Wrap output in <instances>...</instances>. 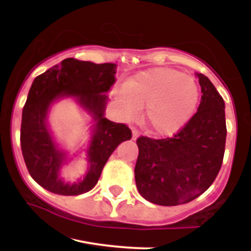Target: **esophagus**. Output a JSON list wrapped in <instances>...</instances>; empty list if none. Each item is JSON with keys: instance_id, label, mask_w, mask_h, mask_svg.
<instances>
[{"instance_id": "obj_1", "label": "esophagus", "mask_w": 251, "mask_h": 251, "mask_svg": "<svg viewBox=\"0 0 251 251\" xmlns=\"http://www.w3.org/2000/svg\"><path fill=\"white\" fill-rule=\"evenodd\" d=\"M139 134H140L139 131H138L137 128H133V131H132V139L135 140L138 137H139Z\"/></svg>"}]
</instances>
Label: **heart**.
<instances>
[{
    "label": "heart",
    "instance_id": "obj_1",
    "mask_svg": "<svg viewBox=\"0 0 251 251\" xmlns=\"http://www.w3.org/2000/svg\"><path fill=\"white\" fill-rule=\"evenodd\" d=\"M116 96L128 117L137 116L146 105L150 128L165 135L177 132L194 114L200 86L191 75L171 68H154L132 77Z\"/></svg>",
    "mask_w": 251,
    "mask_h": 251
}]
</instances>
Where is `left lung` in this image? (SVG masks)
<instances>
[{"instance_id":"obj_1","label":"left lung","mask_w":251,"mask_h":251,"mask_svg":"<svg viewBox=\"0 0 251 251\" xmlns=\"http://www.w3.org/2000/svg\"><path fill=\"white\" fill-rule=\"evenodd\" d=\"M197 76L203 96L189 122L170 138L143 135L137 139V189L146 201L158 205H180L200 197L214 183L223 163L224 100L204 74Z\"/></svg>"}]
</instances>
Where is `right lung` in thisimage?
I'll list each match as a JSON object with an SVG mask.
<instances>
[{
    "label": "right lung",
    "instance_id": "add662e5",
    "mask_svg": "<svg viewBox=\"0 0 251 251\" xmlns=\"http://www.w3.org/2000/svg\"><path fill=\"white\" fill-rule=\"evenodd\" d=\"M114 63H94L68 57L35 77L24 106L21 123V150L28 172L37 184L56 195L77 196L97 185L109 155L120 143L131 139L125 124L113 123L103 117L107 96L116 79ZM76 97L94 116L95 134L89 149L90 169L79 183L66 184L58 170L65 155L51 139L45 125L49 106L60 96Z\"/></svg>",
    "mask_w": 251,
    "mask_h": 251
}]
</instances>
